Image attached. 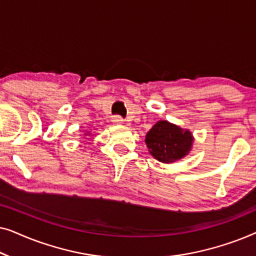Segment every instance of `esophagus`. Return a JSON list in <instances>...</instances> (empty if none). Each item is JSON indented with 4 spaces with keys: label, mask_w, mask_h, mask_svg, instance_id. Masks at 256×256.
Listing matches in <instances>:
<instances>
[{
    "label": "esophagus",
    "mask_w": 256,
    "mask_h": 256,
    "mask_svg": "<svg viewBox=\"0 0 256 256\" xmlns=\"http://www.w3.org/2000/svg\"><path fill=\"white\" fill-rule=\"evenodd\" d=\"M114 122V124H121L122 122H124V118H122L121 116H118V115H115V116H113V120H112Z\"/></svg>",
    "instance_id": "obj_1"
}]
</instances>
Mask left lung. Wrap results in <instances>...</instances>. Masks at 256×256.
I'll use <instances>...</instances> for the list:
<instances>
[{
    "mask_svg": "<svg viewBox=\"0 0 256 256\" xmlns=\"http://www.w3.org/2000/svg\"><path fill=\"white\" fill-rule=\"evenodd\" d=\"M146 143L154 158L162 163H172L190 152L194 136L188 129L162 120L146 132Z\"/></svg>",
    "mask_w": 256,
    "mask_h": 256,
    "instance_id": "obj_1",
    "label": "left lung"
}]
</instances>
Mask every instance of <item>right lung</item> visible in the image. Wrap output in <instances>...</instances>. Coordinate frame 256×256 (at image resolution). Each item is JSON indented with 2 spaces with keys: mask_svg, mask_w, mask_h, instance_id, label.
Here are the masks:
<instances>
[{
  "mask_svg": "<svg viewBox=\"0 0 256 256\" xmlns=\"http://www.w3.org/2000/svg\"><path fill=\"white\" fill-rule=\"evenodd\" d=\"M86 135H87V134H86Z\"/></svg>",
  "mask_w": 256,
  "mask_h": 256,
  "instance_id": "add662e5",
  "label": "right lung"
}]
</instances>
